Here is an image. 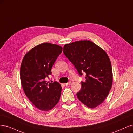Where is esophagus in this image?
<instances>
[{"instance_id":"esophagus-1","label":"esophagus","mask_w":133,"mask_h":133,"mask_svg":"<svg viewBox=\"0 0 133 133\" xmlns=\"http://www.w3.org/2000/svg\"><path fill=\"white\" fill-rule=\"evenodd\" d=\"M71 84V82H68V83H65V85L66 86H68V85H70Z\"/></svg>"}]
</instances>
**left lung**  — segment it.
<instances>
[{"label": "left lung", "mask_w": 133, "mask_h": 133, "mask_svg": "<svg viewBox=\"0 0 133 133\" xmlns=\"http://www.w3.org/2000/svg\"><path fill=\"white\" fill-rule=\"evenodd\" d=\"M63 52L80 76L86 73L85 82L77 93L78 99L89 108L100 105L109 95L112 84V71L106 52L90 41L66 44Z\"/></svg>", "instance_id": "8db88e82"}]
</instances>
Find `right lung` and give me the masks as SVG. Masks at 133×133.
I'll use <instances>...</instances> for the list:
<instances>
[{
    "mask_svg": "<svg viewBox=\"0 0 133 133\" xmlns=\"http://www.w3.org/2000/svg\"><path fill=\"white\" fill-rule=\"evenodd\" d=\"M62 51L60 46L48 43L39 44L24 55L20 68L23 89L32 104L39 110L52 109L60 100L62 88L57 82L45 81Z\"/></svg>",
    "mask_w": 133,
    "mask_h": 133,
    "instance_id": "right-lung-1",
    "label": "right lung"
}]
</instances>
